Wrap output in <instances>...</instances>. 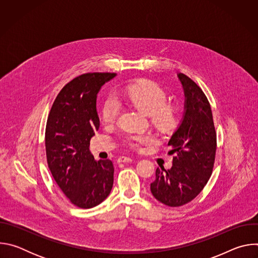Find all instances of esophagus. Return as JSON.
Segmentation results:
<instances>
[{
  "mask_svg": "<svg viewBox=\"0 0 258 258\" xmlns=\"http://www.w3.org/2000/svg\"><path fill=\"white\" fill-rule=\"evenodd\" d=\"M131 161H133V158L126 157V156H120V157L117 159V162H119V163H122V162H131Z\"/></svg>",
  "mask_w": 258,
  "mask_h": 258,
  "instance_id": "34e87169",
  "label": "esophagus"
}]
</instances>
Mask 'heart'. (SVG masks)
Here are the masks:
<instances>
[{
    "mask_svg": "<svg viewBox=\"0 0 258 258\" xmlns=\"http://www.w3.org/2000/svg\"><path fill=\"white\" fill-rule=\"evenodd\" d=\"M124 96L137 108L146 114L150 115L152 122L159 128L171 130L177 121V110L167 104L166 93L156 84L149 81H140L126 88ZM121 109V103L114 94L109 95L101 108V118L105 123H112L116 120ZM155 141V137L150 134H133L126 137V143L138 148L144 144H149Z\"/></svg>",
    "mask_w": 258,
    "mask_h": 258,
    "instance_id": "1",
    "label": "heart"
}]
</instances>
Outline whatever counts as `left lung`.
<instances>
[{"label": "left lung", "instance_id": "left-lung-1", "mask_svg": "<svg viewBox=\"0 0 258 258\" xmlns=\"http://www.w3.org/2000/svg\"><path fill=\"white\" fill-rule=\"evenodd\" d=\"M177 78L185 94V111L168 141L172 166L156 169L152 195L161 203L177 207L196 198L207 183L214 164L216 133L210 104L203 91L187 76Z\"/></svg>", "mask_w": 258, "mask_h": 258}]
</instances>
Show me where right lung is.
I'll use <instances>...</instances> for the list:
<instances>
[{"instance_id":"1","label":"right lung","mask_w":258,"mask_h":258,"mask_svg":"<svg viewBox=\"0 0 258 258\" xmlns=\"http://www.w3.org/2000/svg\"><path fill=\"white\" fill-rule=\"evenodd\" d=\"M116 73H85L63 87L46 125L48 166L65 196L80 208L103 202L113 186L111 160H95L90 141L99 130L97 95Z\"/></svg>"}]
</instances>
